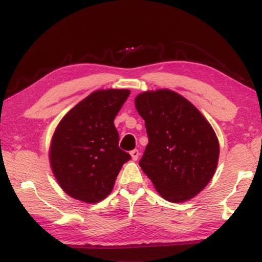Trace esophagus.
<instances>
[{
	"mask_svg": "<svg viewBox=\"0 0 262 262\" xmlns=\"http://www.w3.org/2000/svg\"><path fill=\"white\" fill-rule=\"evenodd\" d=\"M140 151H138V149H133V151H130V155H132V158H133V160L134 161H136V160H138V157H140Z\"/></svg>",
	"mask_w": 262,
	"mask_h": 262,
	"instance_id": "obj_1",
	"label": "esophagus"
}]
</instances>
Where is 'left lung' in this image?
Returning <instances> with one entry per match:
<instances>
[{
  "label": "left lung",
  "mask_w": 262,
  "mask_h": 262,
  "mask_svg": "<svg viewBox=\"0 0 262 262\" xmlns=\"http://www.w3.org/2000/svg\"><path fill=\"white\" fill-rule=\"evenodd\" d=\"M148 144L140 165L159 193L171 203L196 196L213 178L220 145L213 128L187 99L170 90L138 94Z\"/></svg>",
  "instance_id": "left-lung-1"
}]
</instances>
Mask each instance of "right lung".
Returning a JSON list of instances; mask_svg holds the SVG:
<instances>
[{
  "mask_svg": "<svg viewBox=\"0 0 262 262\" xmlns=\"http://www.w3.org/2000/svg\"><path fill=\"white\" fill-rule=\"evenodd\" d=\"M130 91L89 94L60 120L53 136L51 165L63 190L84 203L111 192L121 166L132 157L119 148L114 120Z\"/></svg>",
  "mask_w": 262,
  "mask_h": 262,
  "instance_id": "obj_1",
  "label": "right lung"
}]
</instances>
